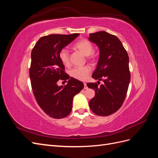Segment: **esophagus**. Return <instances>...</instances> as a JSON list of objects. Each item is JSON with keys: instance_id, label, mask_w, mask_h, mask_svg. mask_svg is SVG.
<instances>
[{"instance_id": "obj_1", "label": "esophagus", "mask_w": 158, "mask_h": 158, "mask_svg": "<svg viewBox=\"0 0 158 158\" xmlns=\"http://www.w3.org/2000/svg\"><path fill=\"white\" fill-rule=\"evenodd\" d=\"M84 89H88V86H87V85H86V84H85V83H84Z\"/></svg>"}]
</instances>
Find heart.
<instances>
[{
  "instance_id": "1",
  "label": "heart",
  "mask_w": 158,
  "mask_h": 158,
  "mask_svg": "<svg viewBox=\"0 0 158 158\" xmlns=\"http://www.w3.org/2000/svg\"><path fill=\"white\" fill-rule=\"evenodd\" d=\"M74 48L80 52L84 56H86L88 59H92L94 56L93 52L94 46L92 43L87 40H81L77 41L74 45ZM59 59L64 66L70 64V56L68 51L63 49L59 52ZM91 71L89 66H83V67L75 68L70 71V75L73 78L80 80H85L87 78Z\"/></svg>"
}]
</instances>
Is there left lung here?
<instances>
[{"instance_id": "8db88e82", "label": "left lung", "mask_w": 158, "mask_h": 158, "mask_svg": "<svg viewBox=\"0 0 158 158\" xmlns=\"http://www.w3.org/2000/svg\"><path fill=\"white\" fill-rule=\"evenodd\" d=\"M88 40L99 49L92 78L104 82L100 86L97 83L87 84L95 92L89 106L97 115L108 116L118 110L125 101L131 80L128 55L118 38L106 31L90 33Z\"/></svg>"}]
</instances>
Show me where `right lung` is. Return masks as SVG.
Masks as SVG:
<instances>
[{
  "instance_id": "right-lung-1",
  "label": "right lung",
  "mask_w": 158,
  "mask_h": 158,
  "mask_svg": "<svg viewBox=\"0 0 158 158\" xmlns=\"http://www.w3.org/2000/svg\"><path fill=\"white\" fill-rule=\"evenodd\" d=\"M78 35L79 33L44 36L31 51L30 77L33 92L40 107L52 118L68 116L73 109L74 96L84 88L81 81L70 78L64 73V66L59 59L60 51ZM59 79L68 80V84L59 87L57 82Z\"/></svg>"
}]
</instances>
